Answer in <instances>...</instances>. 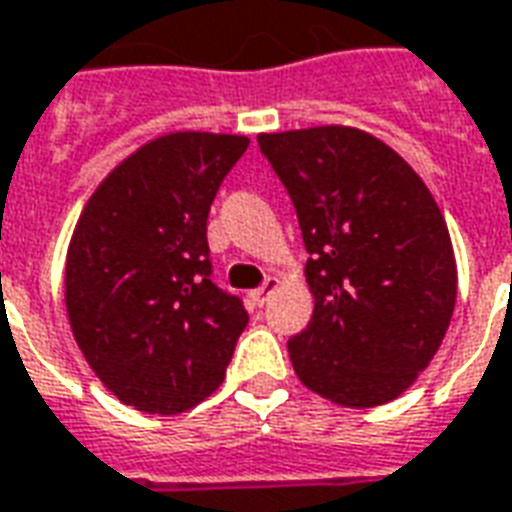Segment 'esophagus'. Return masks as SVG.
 <instances>
[{
    "mask_svg": "<svg viewBox=\"0 0 512 512\" xmlns=\"http://www.w3.org/2000/svg\"><path fill=\"white\" fill-rule=\"evenodd\" d=\"M276 285H279V282H276L274 276H268L266 282H263V287H257V290H252V293H249V301H252L255 306H266L268 298H271V293L276 290Z\"/></svg>",
    "mask_w": 512,
    "mask_h": 512,
    "instance_id": "1",
    "label": "esophagus"
}]
</instances>
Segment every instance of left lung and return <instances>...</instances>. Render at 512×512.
<instances>
[{
  "label": "left lung",
  "mask_w": 512,
  "mask_h": 512,
  "mask_svg": "<svg viewBox=\"0 0 512 512\" xmlns=\"http://www.w3.org/2000/svg\"><path fill=\"white\" fill-rule=\"evenodd\" d=\"M309 252L312 320L287 342L306 388L377 407L410 388L456 306L448 225L426 184L382 140L350 127L257 135Z\"/></svg>",
  "instance_id": "left-lung-1"
}]
</instances>
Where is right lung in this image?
<instances>
[{
    "mask_svg": "<svg viewBox=\"0 0 512 512\" xmlns=\"http://www.w3.org/2000/svg\"><path fill=\"white\" fill-rule=\"evenodd\" d=\"M244 135L176 132L146 143L94 192L75 225L64 301L102 385L176 415L225 380L249 314L211 282L206 222Z\"/></svg>",
    "mask_w": 512,
    "mask_h": 512,
    "instance_id": "add662e5",
    "label": "right lung"
}]
</instances>
